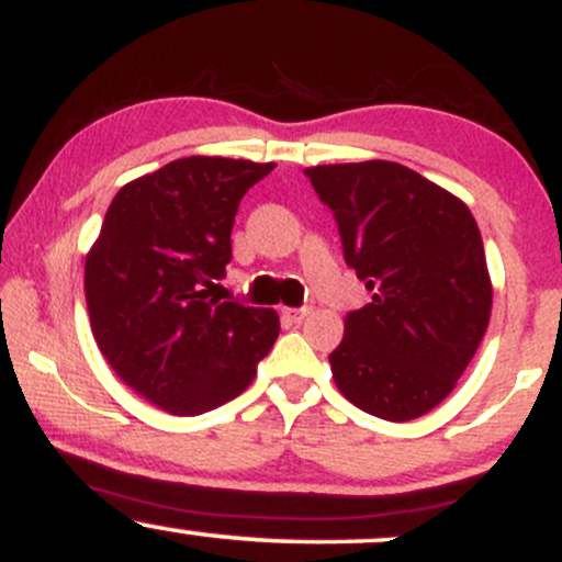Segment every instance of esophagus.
Instances as JSON below:
<instances>
[{"label":"esophagus","mask_w":562,"mask_h":562,"mask_svg":"<svg viewBox=\"0 0 562 562\" xmlns=\"http://www.w3.org/2000/svg\"><path fill=\"white\" fill-rule=\"evenodd\" d=\"M308 312H312V308H308V306H303V308H282V317L290 319V322H303V319L308 317Z\"/></svg>","instance_id":"esophagus-1"}]
</instances>
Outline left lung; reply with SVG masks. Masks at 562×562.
Returning <instances> with one entry per match:
<instances>
[{"instance_id": "obj_1", "label": "left lung", "mask_w": 562, "mask_h": 562, "mask_svg": "<svg viewBox=\"0 0 562 562\" xmlns=\"http://www.w3.org/2000/svg\"><path fill=\"white\" fill-rule=\"evenodd\" d=\"M306 177L372 293L344 319L335 385L383 420L423 417L454 391L492 317L479 224L460 198L391 160L312 166Z\"/></svg>"}]
</instances>
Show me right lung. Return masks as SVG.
Listing matches in <instances>:
<instances>
[{
    "label": "right lung",
    "mask_w": 562,
    "mask_h": 562,
    "mask_svg": "<svg viewBox=\"0 0 562 562\" xmlns=\"http://www.w3.org/2000/svg\"><path fill=\"white\" fill-rule=\"evenodd\" d=\"M274 164L190 156L124 184L87 254L83 293L105 362L171 415L216 409L254 383L274 308L211 295L245 192Z\"/></svg>",
    "instance_id": "right-lung-1"
}]
</instances>
